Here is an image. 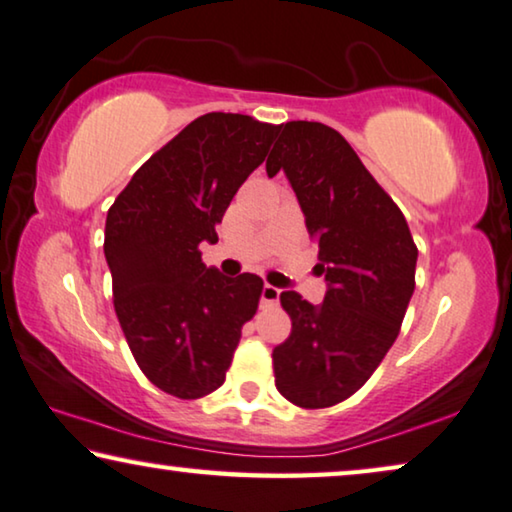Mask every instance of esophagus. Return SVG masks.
<instances>
[{
	"mask_svg": "<svg viewBox=\"0 0 512 512\" xmlns=\"http://www.w3.org/2000/svg\"><path fill=\"white\" fill-rule=\"evenodd\" d=\"M262 304H278V299H280V287H276V285H269V283H264L262 285Z\"/></svg>",
	"mask_w": 512,
	"mask_h": 512,
	"instance_id": "esophagus-1",
	"label": "esophagus"
}]
</instances>
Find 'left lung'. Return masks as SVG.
Listing matches in <instances>:
<instances>
[{
  "label": "left lung",
  "mask_w": 512,
  "mask_h": 512,
  "mask_svg": "<svg viewBox=\"0 0 512 512\" xmlns=\"http://www.w3.org/2000/svg\"><path fill=\"white\" fill-rule=\"evenodd\" d=\"M266 174L283 171L318 243L322 304L280 294L292 331L273 348L276 387L301 408H327L362 387L397 341L415 290L408 222L355 150L322 122L278 127Z\"/></svg>",
  "instance_id": "obj_1"
}]
</instances>
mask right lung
<instances>
[{
	"mask_svg": "<svg viewBox=\"0 0 512 512\" xmlns=\"http://www.w3.org/2000/svg\"><path fill=\"white\" fill-rule=\"evenodd\" d=\"M278 127L206 113L150 157L106 215L104 255L129 350L153 385L199 399L225 383L262 278L201 262L229 201L264 162Z\"/></svg>",
	"mask_w": 512,
	"mask_h": 512,
	"instance_id": "1",
	"label": "right lung"
}]
</instances>
